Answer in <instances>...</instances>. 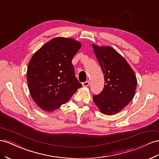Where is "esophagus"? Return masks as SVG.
<instances>
[{"mask_svg":"<svg viewBox=\"0 0 159 159\" xmlns=\"http://www.w3.org/2000/svg\"><path fill=\"white\" fill-rule=\"evenodd\" d=\"M89 85V81H85V82L82 83V85L84 87H87V86H88Z\"/></svg>","mask_w":159,"mask_h":159,"instance_id":"obj_1","label":"esophagus"}]
</instances>
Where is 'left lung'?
<instances>
[{"label":"left lung","instance_id":"obj_1","mask_svg":"<svg viewBox=\"0 0 159 159\" xmlns=\"http://www.w3.org/2000/svg\"><path fill=\"white\" fill-rule=\"evenodd\" d=\"M104 77V87L93 100L106 115L118 113L134 96L137 80L126 59L111 47L92 45Z\"/></svg>","mask_w":159,"mask_h":159}]
</instances>
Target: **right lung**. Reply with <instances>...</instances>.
I'll return each mask as SVG.
<instances>
[{
	"label": "right lung",
	"instance_id": "add662e5",
	"mask_svg": "<svg viewBox=\"0 0 159 159\" xmlns=\"http://www.w3.org/2000/svg\"><path fill=\"white\" fill-rule=\"evenodd\" d=\"M80 48V43L73 39L56 37L33 55L27 67V84L33 100L42 110L57 109L82 86L71 63Z\"/></svg>",
	"mask_w": 159,
	"mask_h": 159
}]
</instances>
